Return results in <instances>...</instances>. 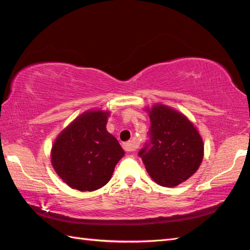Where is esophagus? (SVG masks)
<instances>
[{
    "label": "esophagus",
    "instance_id": "esophagus-1",
    "mask_svg": "<svg viewBox=\"0 0 250 250\" xmlns=\"http://www.w3.org/2000/svg\"><path fill=\"white\" fill-rule=\"evenodd\" d=\"M124 149L125 150V151H133L135 148H136V145H135V143L134 142H132V141H129V142H125V143H124Z\"/></svg>",
    "mask_w": 250,
    "mask_h": 250
}]
</instances>
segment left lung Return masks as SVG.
<instances>
[{"label": "left lung", "instance_id": "obj_1", "mask_svg": "<svg viewBox=\"0 0 250 250\" xmlns=\"http://www.w3.org/2000/svg\"><path fill=\"white\" fill-rule=\"evenodd\" d=\"M149 114V141L139 151L150 178L172 188L196 172L204 157L203 139L187 117L169 106L156 104Z\"/></svg>", "mask_w": 250, "mask_h": 250}]
</instances>
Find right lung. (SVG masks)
<instances>
[{
  "label": "right lung",
  "mask_w": 250,
  "mask_h": 250,
  "mask_svg": "<svg viewBox=\"0 0 250 250\" xmlns=\"http://www.w3.org/2000/svg\"><path fill=\"white\" fill-rule=\"evenodd\" d=\"M109 112L89 110L63 129L52 146V165L60 178L81 192L99 189L110 180L125 155L106 130Z\"/></svg>",
  "instance_id": "right-lung-1"
}]
</instances>
